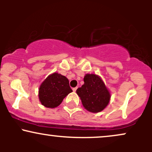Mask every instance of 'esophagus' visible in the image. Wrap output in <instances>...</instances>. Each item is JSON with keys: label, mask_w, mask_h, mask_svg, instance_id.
Here are the masks:
<instances>
[{"label": "esophagus", "mask_w": 152, "mask_h": 152, "mask_svg": "<svg viewBox=\"0 0 152 152\" xmlns=\"http://www.w3.org/2000/svg\"><path fill=\"white\" fill-rule=\"evenodd\" d=\"M76 89H77V87H75V88H73V91H76Z\"/></svg>", "instance_id": "obj_1"}]
</instances>
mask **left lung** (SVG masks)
Here are the masks:
<instances>
[{
	"label": "left lung",
	"instance_id": "8db88e82",
	"mask_svg": "<svg viewBox=\"0 0 152 152\" xmlns=\"http://www.w3.org/2000/svg\"><path fill=\"white\" fill-rule=\"evenodd\" d=\"M83 81L84 84L76 90L82 104L90 112H100L109 104V91L102 78L95 74H86Z\"/></svg>",
	"mask_w": 152,
	"mask_h": 152
}]
</instances>
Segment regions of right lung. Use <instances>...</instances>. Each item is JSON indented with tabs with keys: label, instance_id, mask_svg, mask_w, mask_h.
I'll return each mask as SVG.
<instances>
[{
	"label": "right lung",
	"instance_id": "right-lung-1",
	"mask_svg": "<svg viewBox=\"0 0 152 152\" xmlns=\"http://www.w3.org/2000/svg\"><path fill=\"white\" fill-rule=\"evenodd\" d=\"M73 91L67 78L58 73L48 76L41 83L38 97L41 104L47 108H55Z\"/></svg>",
	"mask_w": 152,
	"mask_h": 152
}]
</instances>
